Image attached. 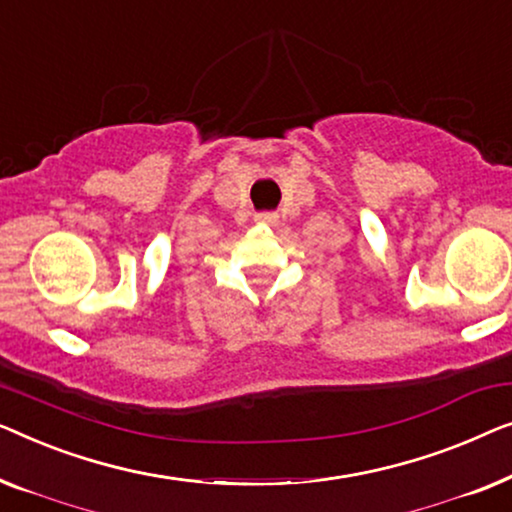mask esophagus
Instances as JSON below:
<instances>
[{
    "label": "esophagus",
    "instance_id": "34e87169",
    "mask_svg": "<svg viewBox=\"0 0 512 512\" xmlns=\"http://www.w3.org/2000/svg\"><path fill=\"white\" fill-rule=\"evenodd\" d=\"M257 220H259V222H264V225H276V215H273V213H262V215H257Z\"/></svg>",
    "mask_w": 512,
    "mask_h": 512
}]
</instances>
